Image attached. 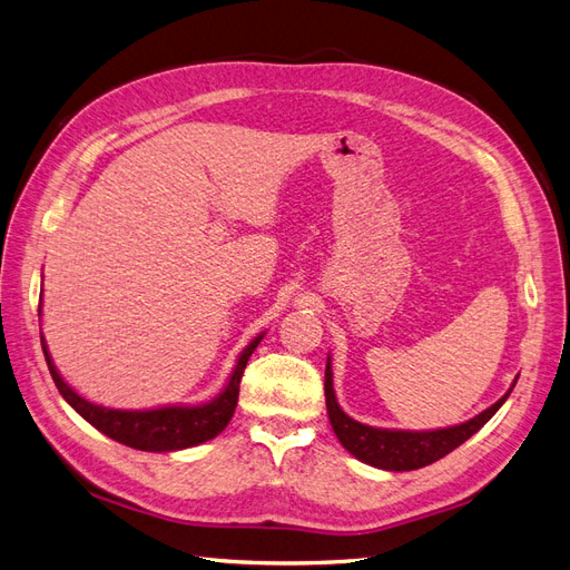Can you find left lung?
<instances>
[{
    "instance_id": "8db88e82",
    "label": "left lung",
    "mask_w": 570,
    "mask_h": 570,
    "mask_svg": "<svg viewBox=\"0 0 570 570\" xmlns=\"http://www.w3.org/2000/svg\"><path fill=\"white\" fill-rule=\"evenodd\" d=\"M511 390L490 409L478 413L475 419L465 421L461 425L440 428V430H387V428H373V425L358 423L340 409L335 390H333L331 356H327V364H325V406H327V419H331L337 440L352 456L383 471H416L454 452L459 444H463L471 435H475L478 430L494 416L499 406L507 402Z\"/></svg>"
}]
</instances>
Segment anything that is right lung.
<instances>
[{"label":"right lung","mask_w":570,"mask_h":570,"mask_svg":"<svg viewBox=\"0 0 570 570\" xmlns=\"http://www.w3.org/2000/svg\"><path fill=\"white\" fill-rule=\"evenodd\" d=\"M262 340H264V333L247 344L237 358V366L230 375L226 390H223L218 396H214L212 402L197 404V406H161V409H147V411L107 409V406L88 402L71 385L63 383L55 361H51L47 352L45 340H42V352L51 373V381H55V385L59 387L63 400L71 404L85 421L95 425L99 433H105L107 438L140 452H178V450H187V446H197L206 440H214L218 433L226 430L237 406L239 381H243L245 366Z\"/></svg>","instance_id":"right-lung-1"}]
</instances>
